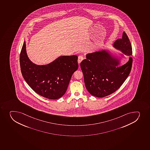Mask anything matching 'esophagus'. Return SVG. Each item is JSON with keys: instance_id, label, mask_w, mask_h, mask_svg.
Listing matches in <instances>:
<instances>
[{"instance_id": "esophagus-1", "label": "esophagus", "mask_w": 150, "mask_h": 150, "mask_svg": "<svg viewBox=\"0 0 150 150\" xmlns=\"http://www.w3.org/2000/svg\"><path fill=\"white\" fill-rule=\"evenodd\" d=\"M83 59H84V57H83V56H82V55L79 56L78 57V63L79 64L81 63V62L83 60Z\"/></svg>"}]
</instances>
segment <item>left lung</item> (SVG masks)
Masks as SVG:
<instances>
[{
  "label": "left lung",
  "instance_id": "8db88e82",
  "mask_svg": "<svg viewBox=\"0 0 150 150\" xmlns=\"http://www.w3.org/2000/svg\"><path fill=\"white\" fill-rule=\"evenodd\" d=\"M114 46L126 55L132 54V45L125 32ZM86 57L80 64L85 86L91 95L99 98L117 91L126 80L132 67V57L126 64L117 67V62L105 51L88 54Z\"/></svg>",
  "mask_w": 150,
  "mask_h": 150
}]
</instances>
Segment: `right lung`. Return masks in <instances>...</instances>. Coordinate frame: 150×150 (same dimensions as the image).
<instances>
[{"instance_id":"obj_1","label":"right lung","mask_w":150,"mask_h":150,"mask_svg":"<svg viewBox=\"0 0 150 150\" xmlns=\"http://www.w3.org/2000/svg\"><path fill=\"white\" fill-rule=\"evenodd\" d=\"M19 62L22 76L37 93L49 99H57L64 94L71 76L78 68V57H59L50 64L38 65L29 59L25 42L22 46Z\"/></svg>"}]
</instances>
